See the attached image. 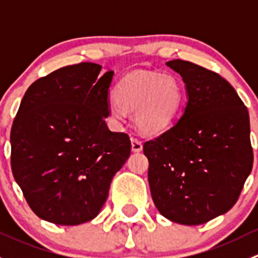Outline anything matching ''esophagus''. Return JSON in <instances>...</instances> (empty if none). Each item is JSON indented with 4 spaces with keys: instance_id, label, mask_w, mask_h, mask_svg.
<instances>
[{
    "instance_id": "obj_1",
    "label": "esophagus",
    "mask_w": 258,
    "mask_h": 258,
    "mask_svg": "<svg viewBox=\"0 0 258 258\" xmlns=\"http://www.w3.org/2000/svg\"><path fill=\"white\" fill-rule=\"evenodd\" d=\"M131 147L134 152H140L142 151V142L136 137H131Z\"/></svg>"
}]
</instances>
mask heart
<instances>
[{
	"mask_svg": "<svg viewBox=\"0 0 258 258\" xmlns=\"http://www.w3.org/2000/svg\"><path fill=\"white\" fill-rule=\"evenodd\" d=\"M183 87L173 76L136 71L127 75L116 87V98L108 110L117 121H123L127 111H135V119L146 135L165 131L183 102Z\"/></svg>",
	"mask_w": 258,
	"mask_h": 258,
	"instance_id": "obj_1",
	"label": "heart"
}]
</instances>
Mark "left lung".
Listing matches in <instances>:
<instances>
[{"instance_id":"1","label":"left lung","mask_w":258,"mask_h":258,"mask_svg":"<svg viewBox=\"0 0 258 258\" xmlns=\"http://www.w3.org/2000/svg\"><path fill=\"white\" fill-rule=\"evenodd\" d=\"M166 64L181 75L188 100L171 128L144 144L148 183L161 215L201 225L232 209L251 173L248 111L216 72L182 59Z\"/></svg>"}]
</instances>
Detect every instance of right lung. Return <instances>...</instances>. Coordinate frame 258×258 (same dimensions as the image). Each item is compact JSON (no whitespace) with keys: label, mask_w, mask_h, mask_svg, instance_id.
I'll return each instance as SVG.
<instances>
[{"label":"right lung","mask_w":258,"mask_h":258,"mask_svg":"<svg viewBox=\"0 0 258 258\" xmlns=\"http://www.w3.org/2000/svg\"><path fill=\"white\" fill-rule=\"evenodd\" d=\"M81 62L41 77L26 91L11 128V168L28 206L56 225L100 213L114 173L131 152L105 117L113 71Z\"/></svg>","instance_id":"1"}]
</instances>
